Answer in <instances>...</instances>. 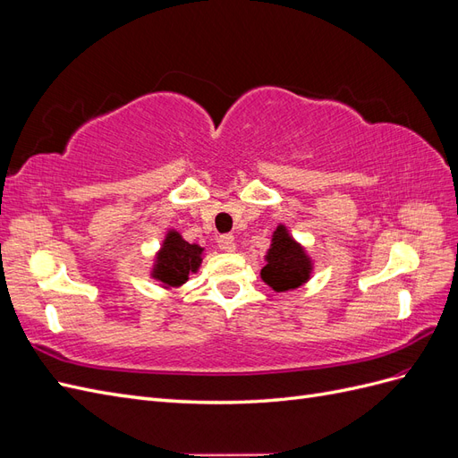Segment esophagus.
<instances>
[{"label": "esophagus", "instance_id": "34e87169", "mask_svg": "<svg viewBox=\"0 0 458 458\" xmlns=\"http://www.w3.org/2000/svg\"><path fill=\"white\" fill-rule=\"evenodd\" d=\"M217 242H219L221 250H225V252H234V248H237V242H234L233 234H221Z\"/></svg>", "mask_w": 458, "mask_h": 458}]
</instances>
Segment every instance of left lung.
Wrapping results in <instances>:
<instances>
[{"instance_id": "obj_1", "label": "left lung", "mask_w": 458, "mask_h": 458, "mask_svg": "<svg viewBox=\"0 0 458 458\" xmlns=\"http://www.w3.org/2000/svg\"><path fill=\"white\" fill-rule=\"evenodd\" d=\"M261 269V279L275 293H286L301 286L311 275V259L306 250L290 237L284 225L276 227L271 239V248Z\"/></svg>"}]
</instances>
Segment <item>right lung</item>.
<instances>
[{
	"label": "right lung",
	"mask_w": 458,
	"mask_h": 458,
	"mask_svg": "<svg viewBox=\"0 0 458 458\" xmlns=\"http://www.w3.org/2000/svg\"><path fill=\"white\" fill-rule=\"evenodd\" d=\"M202 250L199 244H189L177 231H168L157 254L152 279L162 283L164 288H175L187 283L189 273H197L202 263Z\"/></svg>",
	"instance_id": "add662e5"
}]
</instances>
